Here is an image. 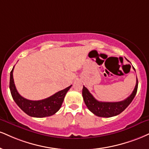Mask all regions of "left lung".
Wrapping results in <instances>:
<instances>
[{
  "instance_id": "1",
  "label": "left lung",
  "mask_w": 149,
  "mask_h": 149,
  "mask_svg": "<svg viewBox=\"0 0 149 149\" xmlns=\"http://www.w3.org/2000/svg\"><path fill=\"white\" fill-rule=\"evenodd\" d=\"M134 70L135 68L133 67ZM138 80L137 78L135 89L132 94L122 101L119 102H101L95 98L85 86L82 88V97L85 105L93 114L100 117H112L118 115L130 105L137 94Z\"/></svg>"
}]
</instances>
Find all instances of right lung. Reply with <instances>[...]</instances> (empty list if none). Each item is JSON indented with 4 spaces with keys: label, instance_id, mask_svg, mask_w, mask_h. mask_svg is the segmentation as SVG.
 <instances>
[{
    "label": "right lung",
    "instance_id": "right-lung-1",
    "mask_svg": "<svg viewBox=\"0 0 149 149\" xmlns=\"http://www.w3.org/2000/svg\"><path fill=\"white\" fill-rule=\"evenodd\" d=\"M10 72V89L14 101L25 113L33 117L42 118L56 113L60 109L64 98L71 85L55 93L53 96L40 101H30L21 96L16 89L13 78V70Z\"/></svg>",
    "mask_w": 149,
    "mask_h": 149
}]
</instances>
